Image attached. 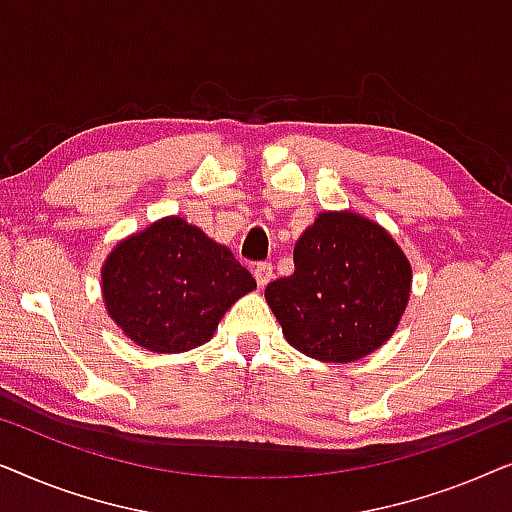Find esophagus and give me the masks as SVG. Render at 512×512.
<instances>
[{
    "label": "esophagus",
    "mask_w": 512,
    "mask_h": 512,
    "mask_svg": "<svg viewBox=\"0 0 512 512\" xmlns=\"http://www.w3.org/2000/svg\"><path fill=\"white\" fill-rule=\"evenodd\" d=\"M254 277H256V284L263 289V286L272 279V263H256Z\"/></svg>",
    "instance_id": "esophagus-1"
}]
</instances>
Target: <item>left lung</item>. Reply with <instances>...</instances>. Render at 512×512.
<instances>
[{
	"label": "left lung",
	"instance_id": "obj_1",
	"mask_svg": "<svg viewBox=\"0 0 512 512\" xmlns=\"http://www.w3.org/2000/svg\"><path fill=\"white\" fill-rule=\"evenodd\" d=\"M293 275L268 284L265 300L291 347L349 363L384 345L410 298L412 270L375 221L321 212L293 247Z\"/></svg>",
	"mask_w": 512,
	"mask_h": 512
}]
</instances>
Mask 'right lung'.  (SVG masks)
I'll return each instance as SVG.
<instances>
[{
	"instance_id": "1",
	"label": "right lung",
	"mask_w": 512,
	"mask_h": 512,
	"mask_svg": "<svg viewBox=\"0 0 512 512\" xmlns=\"http://www.w3.org/2000/svg\"><path fill=\"white\" fill-rule=\"evenodd\" d=\"M256 289L230 254L179 216L118 242L102 265L109 317L135 345L177 354L205 345L223 314Z\"/></svg>"
}]
</instances>
